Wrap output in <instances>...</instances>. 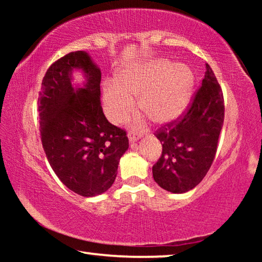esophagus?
Wrapping results in <instances>:
<instances>
[{
    "mask_svg": "<svg viewBox=\"0 0 262 262\" xmlns=\"http://www.w3.org/2000/svg\"><path fill=\"white\" fill-rule=\"evenodd\" d=\"M140 134H137V133L135 130H129L128 132V139H129V142L130 143H134V142H136L137 140L140 139Z\"/></svg>",
    "mask_w": 262,
    "mask_h": 262,
    "instance_id": "obj_1",
    "label": "esophagus"
}]
</instances>
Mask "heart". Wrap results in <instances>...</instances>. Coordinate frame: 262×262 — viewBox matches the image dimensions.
Wrapping results in <instances>:
<instances>
[{
	"label": "heart",
	"instance_id": "b5f03b06",
	"mask_svg": "<svg viewBox=\"0 0 262 262\" xmlns=\"http://www.w3.org/2000/svg\"><path fill=\"white\" fill-rule=\"evenodd\" d=\"M193 86L190 70L184 64L165 60L150 61L122 70L117 81L106 82L105 110L114 122L135 108L133 95H140V105L155 121L174 120L187 107Z\"/></svg>",
	"mask_w": 262,
	"mask_h": 262
}]
</instances>
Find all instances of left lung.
Masks as SVG:
<instances>
[{"instance_id": "left-lung-1", "label": "left lung", "mask_w": 262, "mask_h": 262, "mask_svg": "<svg viewBox=\"0 0 262 262\" xmlns=\"http://www.w3.org/2000/svg\"><path fill=\"white\" fill-rule=\"evenodd\" d=\"M224 121L222 88L210 66L187 110L156 130L163 151L152 176L163 189L185 193L201 183L214 162Z\"/></svg>"}]
</instances>
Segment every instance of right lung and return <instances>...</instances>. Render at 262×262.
I'll return each mask as SVG.
<instances>
[{
	"label": "right lung",
	"instance_id": "add662e5",
	"mask_svg": "<svg viewBox=\"0 0 262 262\" xmlns=\"http://www.w3.org/2000/svg\"><path fill=\"white\" fill-rule=\"evenodd\" d=\"M82 69L87 82L74 88L71 73ZM100 69L88 53L60 57L47 69L38 98L40 137L53 171L82 196L107 190L129 147L127 133L106 119L100 103Z\"/></svg>",
	"mask_w": 262,
	"mask_h": 262
}]
</instances>
